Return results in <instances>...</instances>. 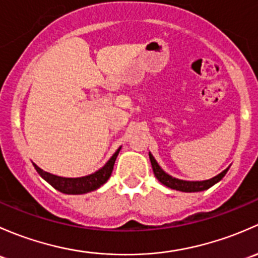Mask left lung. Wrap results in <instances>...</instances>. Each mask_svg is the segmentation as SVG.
Returning a JSON list of instances; mask_svg holds the SVG:
<instances>
[{
    "label": "left lung",
    "instance_id": "8db88e82",
    "mask_svg": "<svg viewBox=\"0 0 258 258\" xmlns=\"http://www.w3.org/2000/svg\"><path fill=\"white\" fill-rule=\"evenodd\" d=\"M149 158H150L151 166H153V171L156 179H158L161 184L165 185V186L174 188V190L182 191V192H198V191L208 190L209 187L214 186L216 182H219L220 180L226 175L228 170V168L225 169L224 171L220 172L217 176L212 177V179L210 180H205V181H185V180L175 179V177L170 176V175L166 174V172L158 165V163H156V160L154 159V156L151 155L150 153H149Z\"/></svg>",
    "mask_w": 258,
    "mask_h": 258
}]
</instances>
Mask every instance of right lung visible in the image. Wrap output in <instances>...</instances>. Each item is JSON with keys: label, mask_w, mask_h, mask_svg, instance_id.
<instances>
[{"label": "right lung", "mask_w": 258, "mask_h": 258, "mask_svg": "<svg viewBox=\"0 0 258 258\" xmlns=\"http://www.w3.org/2000/svg\"><path fill=\"white\" fill-rule=\"evenodd\" d=\"M120 148L115 151L113 156L109 159L107 164L103 166L102 169H99L98 171H95L94 174L88 175V176L83 177H76V179H71V177H60L57 175H52L49 172L43 171L41 168L33 164L34 168H36L37 172L46 180L47 182H49L53 187L57 188L58 191L63 194H70V195H79V194H87L89 191L97 190L98 187L102 186L103 184L107 182V180L109 179L111 171H113L114 163H115V159L118 156Z\"/></svg>", "instance_id": "obj_1"}]
</instances>
